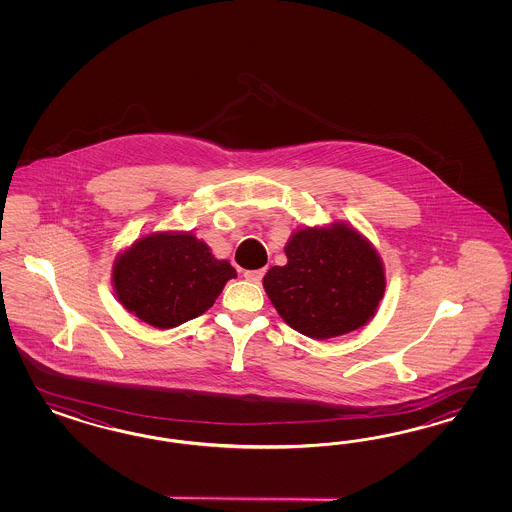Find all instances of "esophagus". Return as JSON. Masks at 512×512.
Returning <instances> with one entry per match:
<instances>
[{"mask_svg":"<svg viewBox=\"0 0 512 512\" xmlns=\"http://www.w3.org/2000/svg\"><path fill=\"white\" fill-rule=\"evenodd\" d=\"M263 276L264 268H261V270H246V272H244V278L251 281V283H261Z\"/></svg>","mask_w":512,"mask_h":512,"instance_id":"obj_1","label":"esophagus"}]
</instances>
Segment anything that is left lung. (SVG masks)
<instances>
[{
  "mask_svg": "<svg viewBox=\"0 0 512 512\" xmlns=\"http://www.w3.org/2000/svg\"><path fill=\"white\" fill-rule=\"evenodd\" d=\"M287 264L272 266L263 287L279 317L313 340L368 325L385 295V264L347 221L298 227L285 244Z\"/></svg>",
  "mask_w": 512,
  "mask_h": 512,
  "instance_id": "left-lung-1",
  "label": "left lung"
}]
</instances>
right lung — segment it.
I'll return each instance as SVG.
<instances>
[{"label": "right lung", "instance_id": "obj_1", "mask_svg": "<svg viewBox=\"0 0 512 512\" xmlns=\"http://www.w3.org/2000/svg\"><path fill=\"white\" fill-rule=\"evenodd\" d=\"M110 276L125 311L167 330L210 310L236 270L193 233L154 231L116 255Z\"/></svg>", "mask_w": 512, "mask_h": 512}]
</instances>
